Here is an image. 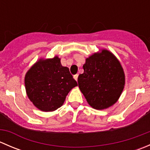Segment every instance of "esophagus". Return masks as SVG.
<instances>
[{
    "mask_svg": "<svg viewBox=\"0 0 150 150\" xmlns=\"http://www.w3.org/2000/svg\"><path fill=\"white\" fill-rule=\"evenodd\" d=\"M74 78H75V80L76 81H78V74H76V75H74Z\"/></svg>",
    "mask_w": 150,
    "mask_h": 150,
    "instance_id": "1",
    "label": "esophagus"
}]
</instances>
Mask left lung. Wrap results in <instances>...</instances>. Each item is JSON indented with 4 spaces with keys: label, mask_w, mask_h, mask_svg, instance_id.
I'll return each instance as SVG.
<instances>
[{
    "label": "left lung",
    "mask_w": 150,
    "mask_h": 150,
    "mask_svg": "<svg viewBox=\"0 0 150 150\" xmlns=\"http://www.w3.org/2000/svg\"><path fill=\"white\" fill-rule=\"evenodd\" d=\"M84 72L78 78V86L89 105L104 110L113 105L120 97L125 75L121 64L107 50L94 54L86 60Z\"/></svg>",
    "instance_id": "obj_1"
}]
</instances>
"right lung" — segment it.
<instances>
[{
    "label": "right lung",
    "mask_w": 150,
    "mask_h": 150,
    "mask_svg": "<svg viewBox=\"0 0 150 150\" xmlns=\"http://www.w3.org/2000/svg\"><path fill=\"white\" fill-rule=\"evenodd\" d=\"M28 96L39 110L51 112L59 108L72 88L78 86L60 59H40L27 72L25 78Z\"/></svg>",
    "instance_id": "obj_1"
}]
</instances>
